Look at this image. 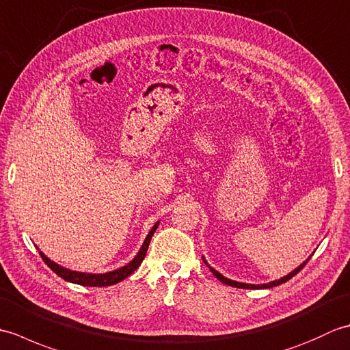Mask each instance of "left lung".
Segmentation results:
<instances>
[{"instance_id":"left-lung-1","label":"left lung","mask_w":350,"mask_h":350,"mask_svg":"<svg viewBox=\"0 0 350 350\" xmlns=\"http://www.w3.org/2000/svg\"><path fill=\"white\" fill-rule=\"evenodd\" d=\"M204 260V258H203ZM308 260L310 258H307L306 262H304L302 265H299L298 267H296L295 271H292L290 273H287L286 277H282V278H280V280H275V281H271V282H267V284H247V282H239V281H233V280H228V278H226L224 275H221L218 271H215L213 267H211L209 265H207V262L204 260V263L209 266V269H211V272L215 275V277H217L221 282H224V284H227V286H232V287H237V288H271V287H275V286H280V284H282V282H286V281H288L290 278L292 277H295L296 273H298L304 266H306L307 263H308Z\"/></svg>"}]
</instances>
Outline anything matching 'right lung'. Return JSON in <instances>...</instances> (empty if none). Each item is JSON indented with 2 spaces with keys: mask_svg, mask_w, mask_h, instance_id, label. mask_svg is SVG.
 Masks as SVG:
<instances>
[{
  "mask_svg": "<svg viewBox=\"0 0 350 350\" xmlns=\"http://www.w3.org/2000/svg\"><path fill=\"white\" fill-rule=\"evenodd\" d=\"M158 226H159V221L156 222V224L152 227L150 232H148L146 241L143 243V247L139 248L138 254L133 257V260H131V262L126 265V266H122V267H118V269L107 272V273H85V272H78V271L66 269V267L57 265L55 262H52V260H49L46 256L43 254L42 251H39V252H40V256L43 258V262L46 263L51 267V269L58 275V277H62L63 280L69 281V282H73V284H81V286H88V287L113 286V284H117V282L123 281L124 278H128L133 271H137V267L141 265V262H143L144 257H146L148 243H150L152 236L156 232V228H158Z\"/></svg>",
  "mask_w": 350,
  "mask_h": 350,
  "instance_id": "obj_1",
  "label": "right lung"
}]
</instances>
